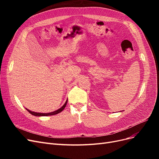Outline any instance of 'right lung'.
I'll return each mask as SVG.
<instances>
[{
	"label": "right lung",
	"mask_w": 159,
	"mask_h": 159,
	"mask_svg": "<svg viewBox=\"0 0 159 159\" xmlns=\"http://www.w3.org/2000/svg\"><path fill=\"white\" fill-rule=\"evenodd\" d=\"M67 102H68V99L66 100V103H64V105L62 106L61 108H60L59 109H57L56 111H53V112H50V113H36V112H34V111H30L29 109H26V110L28 111V112H29L30 114L34 115V116H49V115H56L57 113H59L60 112H61L62 111H63L64 109V108L66 107V104H67Z\"/></svg>",
	"instance_id": "right-lung-1"
}]
</instances>
